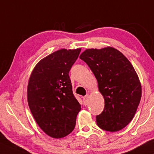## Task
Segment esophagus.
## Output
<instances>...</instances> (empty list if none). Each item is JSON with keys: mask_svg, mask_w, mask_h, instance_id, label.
Returning a JSON list of instances; mask_svg holds the SVG:
<instances>
[{"mask_svg": "<svg viewBox=\"0 0 154 154\" xmlns=\"http://www.w3.org/2000/svg\"><path fill=\"white\" fill-rule=\"evenodd\" d=\"M88 97H89V95H88V94H87V95H85V96H84L83 97L84 104H85V105L87 104L88 102Z\"/></svg>", "mask_w": 154, "mask_h": 154, "instance_id": "esophagus-1", "label": "esophagus"}]
</instances>
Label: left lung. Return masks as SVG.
<instances>
[{
  "label": "left lung",
  "instance_id": "8db88e82",
  "mask_svg": "<svg viewBox=\"0 0 154 154\" xmlns=\"http://www.w3.org/2000/svg\"><path fill=\"white\" fill-rule=\"evenodd\" d=\"M80 59L94 73L104 99V111L97 116V124L106 131L122 130L134 118L142 97V85L133 66L112 47L87 49Z\"/></svg>",
  "mask_w": 154,
  "mask_h": 154
}]
</instances>
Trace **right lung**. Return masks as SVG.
<instances>
[{"mask_svg":"<svg viewBox=\"0 0 154 154\" xmlns=\"http://www.w3.org/2000/svg\"><path fill=\"white\" fill-rule=\"evenodd\" d=\"M81 50L63 48L52 52L37 63L29 79V109L41 129L52 138L70 134L81 109L69 75Z\"/></svg>","mask_w":154,"mask_h":154,"instance_id":"right-lung-1","label":"right lung"}]
</instances>
